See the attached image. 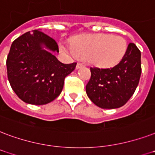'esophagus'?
I'll return each instance as SVG.
<instances>
[{"label":"esophagus","instance_id":"1","mask_svg":"<svg viewBox=\"0 0 155 155\" xmlns=\"http://www.w3.org/2000/svg\"><path fill=\"white\" fill-rule=\"evenodd\" d=\"M84 66H85V64H84L83 63H81V62H78V63L77 64L76 68H77V69H80V68H81V67H84Z\"/></svg>","mask_w":155,"mask_h":155}]
</instances>
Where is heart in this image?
Wrapping results in <instances>:
<instances>
[{
    "mask_svg": "<svg viewBox=\"0 0 155 155\" xmlns=\"http://www.w3.org/2000/svg\"><path fill=\"white\" fill-rule=\"evenodd\" d=\"M73 47L61 44V48L73 55L77 53L88 57L92 64L99 67H111L119 63L126 52L125 39L121 36L95 34L78 37L72 43Z\"/></svg>",
    "mask_w": 155,
    "mask_h": 155,
    "instance_id": "b5f03b06",
    "label": "heart"
}]
</instances>
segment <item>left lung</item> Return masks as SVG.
Listing matches in <instances>:
<instances>
[{
    "mask_svg": "<svg viewBox=\"0 0 155 155\" xmlns=\"http://www.w3.org/2000/svg\"><path fill=\"white\" fill-rule=\"evenodd\" d=\"M91 76L86 84L87 96L101 108L124 106L136 91L141 74V51L130 43L118 64L111 68L91 67Z\"/></svg>",
    "mask_w": 155,
    "mask_h": 155,
    "instance_id": "1",
    "label": "left lung"
}]
</instances>
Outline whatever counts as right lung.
Segmentation results:
<instances>
[{
    "label": "right lung",
    "mask_w": 155,
    "mask_h": 155,
    "mask_svg": "<svg viewBox=\"0 0 155 155\" xmlns=\"http://www.w3.org/2000/svg\"><path fill=\"white\" fill-rule=\"evenodd\" d=\"M59 52L58 45L44 32L34 30L17 38L7 56V76L13 91L26 104L44 105L58 97L65 77L77 63L63 64L42 48Z\"/></svg>",
    "instance_id": "obj_1"
}]
</instances>
